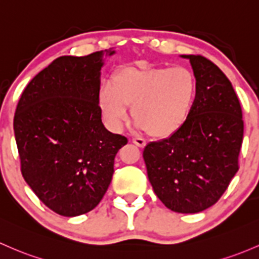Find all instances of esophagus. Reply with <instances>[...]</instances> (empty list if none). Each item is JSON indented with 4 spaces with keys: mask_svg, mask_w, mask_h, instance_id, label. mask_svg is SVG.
Instances as JSON below:
<instances>
[{
    "mask_svg": "<svg viewBox=\"0 0 259 259\" xmlns=\"http://www.w3.org/2000/svg\"><path fill=\"white\" fill-rule=\"evenodd\" d=\"M132 141L135 144V145H138L139 148H144V146H145V144H146V141L144 140L143 138H139V137L133 138Z\"/></svg>",
    "mask_w": 259,
    "mask_h": 259,
    "instance_id": "obj_1",
    "label": "esophagus"
}]
</instances>
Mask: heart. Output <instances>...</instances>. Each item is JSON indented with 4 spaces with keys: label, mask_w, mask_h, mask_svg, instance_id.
<instances>
[{
    "label": "heart",
    "mask_w": 259,
    "mask_h": 259,
    "mask_svg": "<svg viewBox=\"0 0 259 259\" xmlns=\"http://www.w3.org/2000/svg\"><path fill=\"white\" fill-rule=\"evenodd\" d=\"M197 78L190 68H122L102 87L99 109L108 126L120 130L133 105L135 121L149 134L167 138L179 132L190 116L197 94Z\"/></svg>",
    "instance_id": "obj_1"
}]
</instances>
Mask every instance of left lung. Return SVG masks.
Listing matches in <instances>:
<instances>
[{"instance_id": "obj_1", "label": "left lung", "mask_w": 259, "mask_h": 259, "mask_svg": "<svg viewBox=\"0 0 259 259\" xmlns=\"http://www.w3.org/2000/svg\"><path fill=\"white\" fill-rule=\"evenodd\" d=\"M189 58L197 78L190 116L175 134L143 152L155 194L171 211L197 213L221 198L238 171L243 140L239 100L223 72L202 56Z\"/></svg>"}]
</instances>
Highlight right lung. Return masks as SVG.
<instances>
[{"label":"right lung","mask_w":259,"mask_h":259,"mask_svg":"<svg viewBox=\"0 0 259 259\" xmlns=\"http://www.w3.org/2000/svg\"><path fill=\"white\" fill-rule=\"evenodd\" d=\"M103 56L99 51L54 59L27 84L16 108L13 129L22 176L61 216L97 207L110 185L116 152L127 143L102 122L98 98Z\"/></svg>","instance_id":"add662e5"}]
</instances>
